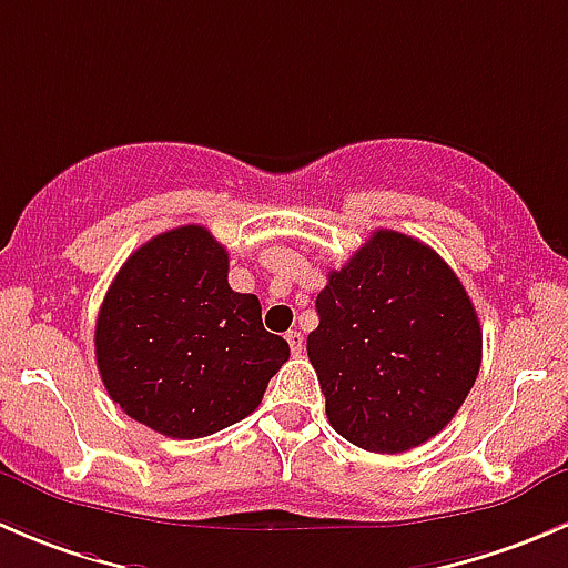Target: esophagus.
Masks as SVG:
<instances>
[{"label":"esophagus","mask_w":568,"mask_h":568,"mask_svg":"<svg viewBox=\"0 0 568 568\" xmlns=\"http://www.w3.org/2000/svg\"><path fill=\"white\" fill-rule=\"evenodd\" d=\"M285 341H288V346L294 355H302V346H305V341H302L300 329H288V333H285Z\"/></svg>","instance_id":"esophagus-1"}]
</instances>
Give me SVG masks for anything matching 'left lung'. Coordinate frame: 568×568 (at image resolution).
<instances>
[{"mask_svg": "<svg viewBox=\"0 0 568 568\" xmlns=\"http://www.w3.org/2000/svg\"><path fill=\"white\" fill-rule=\"evenodd\" d=\"M307 357L333 430L368 453L442 433L480 374L483 333L458 274L410 235L377 230L316 296Z\"/></svg>", "mask_w": 568, "mask_h": 568, "instance_id": "8db88e82", "label": "left lung"}]
</instances>
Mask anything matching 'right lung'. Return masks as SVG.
I'll use <instances>...</instances> for the list:
<instances>
[{
  "mask_svg": "<svg viewBox=\"0 0 568 568\" xmlns=\"http://www.w3.org/2000/svg\"><path fill=\"white\" fill-rule=\"evenodd\" d=\"M227 250L200 224L138 246L97 316L110 399L169 438H202L250 416L291 349L255 294L227 283Z\"/></svg>",
  "mask_w": 568,
  "mask_h": 568,
  "instance_id": "add662e5",
  "label": "right lung"
}]
</instances>
